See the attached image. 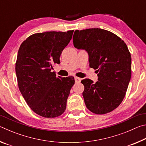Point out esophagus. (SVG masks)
<instances>
[{
    "instance_id": "34e87169",
    "label": "esophagus",
    "mask_w": 146,
    "mask_h": 146,
    "mask_svg": "<svg viewBox=\"0 0 146 146\" xmlns=\"http://www.w3.org/2000/svg\"><path fill=\"white\" fill-rule=\"evenodd\" d=\"M75 80L76 82H80V80H81V78H79V77H77V76H75Z\"/></svg>"
}]
</instances>
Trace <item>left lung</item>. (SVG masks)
Instances as JSON below:
<instances>
[{
    "label": "left lung",
    "instance_id": "obj_1",
    "mask_svg": "<svg viewBox=\"0 0 146 146\" xmlns=\"http://www.w3.org/2000/svg\"><path fill=\"white\" fill-rule=\"evenodd\" d=\"M73 42L75 48L87 51L90 66L98 73L96 83L89 78L81 81L86 106L98 115L112 111L122 102L131 76V57L126 44L100 28L76 30Z\"/></svg>",
    "mask_w": 146,
    "mask_h": 146
}]
</instances>
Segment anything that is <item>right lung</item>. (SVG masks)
Here are the masks:
<instances>
[{
    "label": "right lung",
    "mask_w": 146,
    "mask_h": 146,
    "mask_svg": "<svg viewBox=\"0 0 146 146\" xmlns=\"http://www.w3.org/2000/svg\"><path fill=\"white\" fill-rule=\"evenodd\" d=\"M73 31L33 34L19 49L15 71L19 90L29 107L43 117H58L66 110L75 79L56 76L51 70L53 64H60L61 53Z\"/></svg>",
    "instance_id": "1"
}]
</instances>
